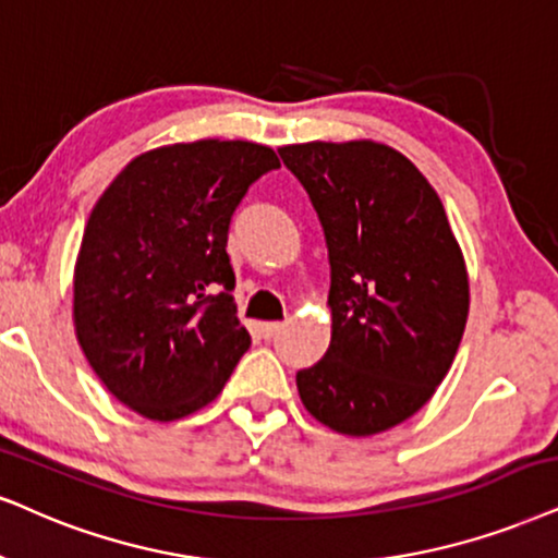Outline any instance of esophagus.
Listing matches in <instances>:
<instances>
[{
    "label": "esophagus",
    "instance_id": "obj_1",
    "mask_svg": "<svg viewBox=\"0 0 558 558\" xmlns=\"http://www.w3.org/2000/svg\"><path fill=\"white\" fill-rule=\"evenodd\" d=\"M283 327H286L283 322H265V324H259V331H263L265 340H272V337L278 335V331L283 329Z\"/></svg>",
    "mask_w": 558,
    "mask_h": 558
}]
</instances>
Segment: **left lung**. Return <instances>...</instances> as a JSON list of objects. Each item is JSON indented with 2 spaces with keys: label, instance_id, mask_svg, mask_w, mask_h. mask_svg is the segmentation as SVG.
<instances>
[{
  "label": "left lung",
  "instance_id": "left-lung-1",
  "mask_svg": "<svg viewBox=\"0 0 558 558\" xmlns=\"http://www.w3.org/2000/svg\"><path fill=\"white\" fill-rule=\"evenodd\" d=\"M329 250L331 340L295 373L303 407L342 435L412 417L453 365L469 272L446 208L404 154L376 141L280 146Z\"/></svg>",
  "mask_w": 558,
  "mask_h": 558
}]
</instances>
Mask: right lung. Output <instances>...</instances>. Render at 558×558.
Returning <instances> with one entry per match:
<instances>
[{
  "instance_id": "obj_1",
  "label": "right lung",
  "mask_w": 558,
  "mask_h": 558,
  "mask_svg": "<svg viewBox=\"0 0 558 558\" xmlns=\"http://www.w3.org/2000/svg\"><path fill=\"white\" fill-rule=\"evenodd\" d=\"M278 167L252 141L159 146L92 208L74 265L76 340L141 417L172 422L210 404L250 348L231 295L229 223L252 182Z\"/></svg>"
}]
</instances>
